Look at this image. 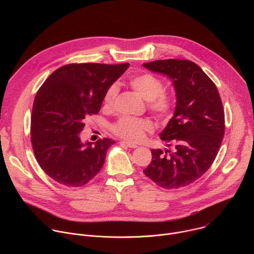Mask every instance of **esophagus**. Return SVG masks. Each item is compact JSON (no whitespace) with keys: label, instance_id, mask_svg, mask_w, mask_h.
Masks as SVG:
<instances>
[{"label":"esophagus","instance_id":"obj_1","mask_svg":"<svg viewBox=\"0 0 254 254\" xmlns=\"http://www.w3.org/2000/svg\"><path fill=\"white\" fill-rule=\"evenodd\" d=\"M121 144H124V146H127V147L131 148V149L137 148L136 144H134V143H132V142H129V141H127V140H122V141H121Z\"/></svg>","mask_w":254,"mask_h":254}]
</instances>
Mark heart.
Wrapping results in <instances>:
<instances>
[{
	"instance_id": "b5f03b06",
	"label": "heart",
	"mask_w": 254,
	"mask_h": 254,
	"mask_svg": "<svg viewBox=\"0 0 254 254\" xmlns=\"http://www.w3.org/2000/svg\"><path fill=\"white\" fill-rule=\"evenodd\" d=\"M131 88L138 93L144 100L148 101L150 110L160 118H168L172 112L174 100L173 97L164 91L162 80L152 74H140L129 80ZM118 95V86L113 84L108 87L104 94L103 104L110 107L114 104ZM152 123L148 120L133 119L124 117L120 119L114 126L113 130L118 135L131 141L140 140L146 131L152 130Z\"/></svg>"
}]
</instances>
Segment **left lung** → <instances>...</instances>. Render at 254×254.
Returning <instances> with one entry per match:
<instances>
[{"label":"left lung","mask_w":254,"mask_h":254,"mask_svg":"<svg viewBox=\"0 0 254 254\" xmlns=\"http://www.w3.org/2000/svg\"><path fill=\"white\" fill-rule=\"evenodd\" d=\"M142 66L170 78L176 92L174 115L160 133L174 150H152L143 173L162 188L185 187L211 167L222 142L224 111L218 89L189 60H156Z\"/></svg>","instance_id":"obj_1"}]
</instances>
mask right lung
<instances>
[{
  "label": "right lung",
  "instance_id": "add662e5",
  "mask_svg": "<svg viewBox=\"0 0 254 254\" xmlns=\"http://www.w3.org/2000/svg\"><path fill=\"white\" fill-rule=\"evenodd\" d=\"M128 63L69 64L55 70L36 94L31 140L41 169L66 187H81L102 168L111 138L82 142L84 120L99 113L108 87Z\"/></svg>",
  "mask_w": 254,
  "mask_h": 254
}]
</instances>
